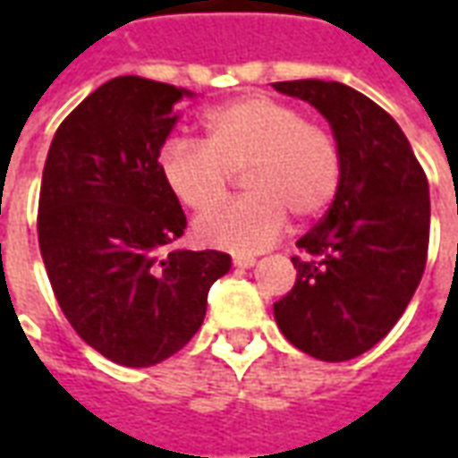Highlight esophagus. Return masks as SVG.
<instances>
[{
	"label": "esophagus",
	"instance_id": "1",
	"mask_svg": "<svg viewBox=\"0 0 458 458\" xmlns=\"http://www.w3.org/2000/svg\"><path fill=\"white\" fill-rule=\"evenodd\" d=\"M255 262H258L255 258H240V255H238V258H233V265H235V267H242V269L252 267Z\"/></svg>",
	"mask_w": 458,
	"mask_h": 458
}]
</instances>
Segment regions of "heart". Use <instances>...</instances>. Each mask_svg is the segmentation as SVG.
I'll return each mask as SVG.
<instances>
[{
	"instance_id": "obj_1",
	"label": "heart",
	"mask_w": 458,
	"mask_h": 458,
	"mask_svg": "<svg viewBox=\"0 0 458 458\" xmlns=\"http://www.w3.org/2000/svg\"><path fill=\"white\" fill-rule=\"evenodd\" d=\"M203 144L171 140L159 154L161 179L186 208L203 213L243 171L249 196L206 213L193 233L203 245L250 255L269 248L287 213L314 220L336 200L344 157L334 131L272 95H240L200 120Z\"/></svg>"
}]
</instances>
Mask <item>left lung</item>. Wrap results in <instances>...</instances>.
Here are the masks:
<instances>
[{
  "instance_id": "1",
  "label": "left lung",
  "mask_w": 458,
  "mask_h": 458,
  "mask_svg": "<svg viewBox=\"0 0 458 458\" xmlns=\"http://www.w3.org/2000/svg\"><path fill=\"white\" fill-rule=\"evenodd\" d=\"M334 130L344 179L327 216L297 240V282L275 304L279 331L327 363L383 341L420 284L429 248V183L400 124L334 81H287Z\"/></svg>"
}]
</instances>
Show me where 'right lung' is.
Here are the masks:
<instances>
[{
    "instance_id": "1",
    "label": "right lung",
    "mask_w": 458,
    "mask_h": 458,
    "mask_svg": "<svg viewBox=\"0 0 458 458\" xmlns=\"http://www.w3.org/2000/svg\"><path fill=\"white\" fill-rule=\"evenodd\" d=\"M183 88L120 75L68 114L46 157L38 248L75 334L127 368L181 351L230 269L218 250H174L186 216L161 179L159 154Z\"/></svg>"
}]
</instances>
